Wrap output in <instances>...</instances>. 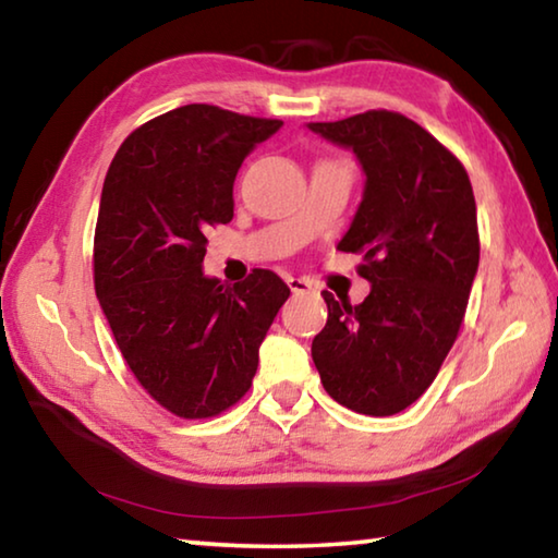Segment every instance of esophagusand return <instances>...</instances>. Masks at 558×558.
<instances>
[{
  "label": "esophagus",
  "instance_id": "obj_1",
  "mask_svg": "<svg viewBox=\"0 0 558 558\" xmlns=\"http://www.w3.org/2000/svg\"><path fill=\"white\" fill-rule=\"evenodd\" d=\"M288 288L292 290V295H302V292L313 290L310 280H302V278H288Z\"/></svg>",
  "mask_w": 558,
  "mask_h": 558
}]
</instances>
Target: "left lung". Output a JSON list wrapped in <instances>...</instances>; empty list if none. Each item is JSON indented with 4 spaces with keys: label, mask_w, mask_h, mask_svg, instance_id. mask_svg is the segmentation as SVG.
I'll return each mask as SVG.
<instances>
[{
    "label": "left lung",
    "mask_w": 558,
    "mask_h": 558,
    "mask_svg": "<svg viewBox=\"0 0 558 558\" xmlns=\"http://www.w3.org/2000/svg\"><path fill=\"white\" fill-rule=\"evenodd\" d=\"M307 128L354 149L364 169L362 204L337 248L362 253L359 276L372 282L362 305L323 292L327 325L313 339V362L337 403L393 415L426 393L465 317L480 263L470 177L401 112Z\"/></svg>",
    "instance_id": "left-lung-1"
}]
</instances>
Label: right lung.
<instances>
[{"instance_id":"obj_1","label":"right lung","mask_w":558,"mask_h":558,"mask_svg":"<svg viewBox=\"0 0 558 558\" xmlns=\"http://www.w3.org/2000/svg\"><path fill=\"white\" fill-rule=\"evenodd\" d=\"M280 120L192 102L130 132L102 184L93 280L140 386L179 418H211L251 389L290 288L256 268L206 278L209 226L233 219V179Z\"/></svg>"}]
</instances>
